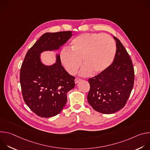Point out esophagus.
<instances>
[{"mask_svg":"<svg viewBox=\"0 0 150 150\" xmlns=\"http://www.w3.org/2000/svg\"><path fill=\"white\" fill-rule=\"evenodd\" d=\"M80 81H81V79L80 78H75V83H77L79 82Z\"/></svg>","mask_w":150,"mask_h":150,"instance_id":"34e87169","label":"esophagus"}]
</instances>
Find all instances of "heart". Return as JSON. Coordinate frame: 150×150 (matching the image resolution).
I'll return each instance as SVG.
<instances>
[{"mask_svg":"<svg viewBox=\"0 0 150 150\" xmlns=\"http://www.w3.org/2000/svg\"><path fill=\"white\" fill-rule=\"evenodd\" d=\"M116 50L114 39L108 34L84 33L74 38L71 50L65 49L60 54L63 66L70 74H75L82 64L81 75H88L92 71L100 73L108 68L113 62Z\"/></svg>","mask_w":150,"mask_h":150,"instance_id":"obj_1","label":"heart"}]
</instances>
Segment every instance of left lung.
<instances>
[{
    "mask_svg": "<svg viewBox=\"0 0 150 150\" xmlns=\"http://www.w3.org/2000/svg\"><path fill=\"white\" fill-rule=\"evenodd\" d=\"M116 42L113 62L104 71L90 78L87 100L96 111L114 113L122 109L129 98L134 83V69L129 54L120 40Z\"/></svg>",
    "mask_w": 150,
    "mask_h": 150,
    "instance_id": "8db88e82",
    "label": "left lung"
}]
</instances>
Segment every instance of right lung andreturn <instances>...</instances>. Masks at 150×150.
I'll return each instance as SVG.
<instances>
[{
  "label": "right lung",
  "instance_id": "add662e5",
  "mask_svg": "<svg viewBox=\"0 0 150 150\" xmlns=\"http://www.w3.org/2000/svg\"><path fill=\"white\" fill-rule=\"evenodd\" d=\"M72 36V31L46 33L25 55L20 71V83L24 101L37 115L50 117L58 115L67 101V93L75 87V77L62 65L60 56L56 62L46 65L41 53L59 50Z\"/></svg>",
  "mask_w": 150,
  "mask_h": 150
}]
</instances>
